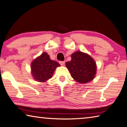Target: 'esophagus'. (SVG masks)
I'll return each instance as SVG.
<instances>
[{"label":"esophagus","mask_w":127,"mask_h":127,"mask_svg":"<svg viewBox=\"0 0 127 127\" xmlns=\"http://www.w3.org/2000/svg\"><path fill=\"white\" fill-rule=\"evenodd\" d=\"M59 63L61 65H64V64H65V62H64V61H60Z\"/></svg>","instance_id":"esophagus-1"}]
</instances>
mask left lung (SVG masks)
Here are the masks:
<instances>
[{
  "label": "left lung",
  "instance_id": "1",
  "mask_svg": "<svg viewBox=\"0 0 127 127\" xmlns=\"http://www.w3.org/2000/svg\"><path fill=\"white\" fill-rule=\"evenodd\" d=\"M66 67L76 81L85 84L93 80L96 66L93 59L88 54L77 51L71 55V61L66 62Z\"/></svg>",
  "mask_w": 127,
  "mask_h": 127
}]
</instances>
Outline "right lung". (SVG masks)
<instances>
[{"mask_svg": "<svg viewBox=\"0 0 127 127\" xmlns=\"http://www.w3.org/2000/svg\"><path fill=\"white\" fill-rule=\"evenodd\" d=\"M60 64L50 59L49 55L43 53L32 62V73L34 78L37 81L45 82L52 77L56 68Z\"/></svg>", "mask_w": 127, "mask_h": 127, "instance_id": "right-lung-1", "label": "right lung"}]
</instances>
